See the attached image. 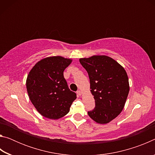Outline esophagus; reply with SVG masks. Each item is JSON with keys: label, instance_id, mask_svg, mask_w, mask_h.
Returning a JSON list of instances; mask_svg holds the SVG:
<instances>
[{"label": "esophagus", "instance_id": "esophagus-1", "mask_svg": "<svg viewBox=\"0 0 155 155\" xmlns=\"http://www.w3.org/2000/svg\"><path fill=\"white\" fill-rule=\"evenodd\" d=\"M77 94H78V96H81V95H82V91H81V90H78L77 91Z\"/></svg>", "mask_w": 155, "mask_h": 155}]
</instances>
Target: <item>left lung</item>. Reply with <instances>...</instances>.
Returning <instances> with one entry per match:
<instances>
[{"label": "left lung", "instance_id": "1", "mask_svg": "<svg viewBox=\"0 0 155 155\" xmlns=\"http://www.w3.org/2000/svg\"><path fill=\"white\" fill-rule=\"evenodd\" d=\"M81 64L87 72L91 93L96 107L88 115L94 121L105 124L118 116L129 92L127 72L115 60L106 55L81 58Z\"/></svg>", "mask_w": 155, "mask_h": 155}]
</instances>
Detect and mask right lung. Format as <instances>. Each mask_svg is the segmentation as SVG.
Returning <instances> with one entry per match:
<instances>
[{
    "label": "right lung",
    "instance_id": "right-lung-1",
    "mask_svg": "<svg viewBox=\"0 0 155 155\" xmlns=\"http://www.w3.org/2000/svg\"><path fill=\"white\" fill-rule=\"evenodd\" d=\"M72 59L52 56L41 59L27 76L26 85L31 103L42 116L57 120L70 111L77 94L68 88L64 71Z\"/></svg>",
    "mask_w": 155,
    "mask_h": 155
}]
</instances>
